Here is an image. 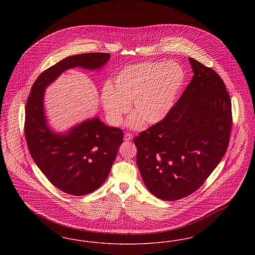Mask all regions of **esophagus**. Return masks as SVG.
<instances>
[{
	"label": "esophagus",
	"mask_w": 255,
	"mask_h": 255,
	"mask_svg": "<svg viewBox=\"0 0 255 255\" xmlns=\"http://www.w3.org/2000/svg\"><path fill=\"white\" fill-rule=\"evenodd\" d=\"M133 139V134L132 133H126L124 134V140L125 141H131Z\"/></svg>",
	"instance_id": "obj_1"
}]
</instances>
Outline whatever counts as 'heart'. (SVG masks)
<instances>
[{"label": "heart", "instance_id": "1", "mask_svg": "<svg viewBox=\"0 0 255 255\" xmlns=\"http://www.w3.org/2000/svg\"><path fill=\"white\" fill-rule=\"evenodd\" d=\"M182 81V67L176 62L138 63L126 67L104 86L101 104L114 125L122 122L130 102L133 114L127 122L129 127L139 129L143 122L154 125L169 114Z\"/></svg>", "mask_w": 255, "mask_h": 255}]
</instances>
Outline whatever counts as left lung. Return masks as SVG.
Here are the masks:
<instances>
[{
	"label": "left lung",
	"instance_id": "obj_1",
	"mask_svg": "<svg viewBox=\"0 0 255 255\" xmlns=\"http://www.w3.org/2000/svg\"><path fill=\"white\" fill-rule=\"evenodd\" d=\"M190 83L167 117L134 138L136 164L147 189L176 201L192 194L225 156L231 101L218 73L189 58Z\"/></svg>",
	"mask_w": 255,
	"mask_h": 255
}]
</instances>
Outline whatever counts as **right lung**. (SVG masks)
Instances as JSON below:
<instances>
[{
	"instance_id": "obj_1",
	"label": "right lung",
	"mask_w": 255,
	"mask_h": 255,
	"mask_svg": "<svg viewBox=\"0 0 255 255\" xmlns=\"http://www.w3.org/2000/svg\"><path fill=\"white\" fill-rule=\"evenodd\" d=\"M110 53H82L69 56L41 73L25 105L24 134L28 151L39 169L54 186L68 194L83 196L105 182L123 140V132L97 117L60 133L49 127L45 91L62 73L73 68L99 71Z\"/></svg>"
}]
</instances>
